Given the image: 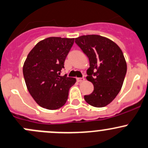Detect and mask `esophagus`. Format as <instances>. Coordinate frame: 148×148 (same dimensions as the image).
I'll list each match as a JSON object with an SVG mask.
<instances>
[{
	"label": "esophagus",
	"mask_w": 148,
	"mask_h": 148,
	"mask_svg": "<svg viewBox=\"0 0 148 148\" xmlns=\"http://www.w3.org/2000/svg\"><path fill=\"white\" fill-rule=\"evenodd\" d=\"M83 80H85V78L84 77H77V82H82L83 81Z\"/></svg>",
	"instance_id": "obj_1"
}]
</instances>
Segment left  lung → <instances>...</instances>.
I'll return each mask as SVG.
<instances>
[{"label":"left lung","mask_w":148,"mask_h":148,"mask_svg":"<svg viewBox=\"0 0 148 148\" xmlns=\"http://www.w3.org/2000/svg\"><path fill=\"white\" fill-rule=\"evenodd\" d=\"M75 42L88 58L90 68L86 79L94 86L90 94L84 96L85 101L94 107L107 106L120 91L127 73L122 49L114 42L100 35H83Z\"/></svg>","instance_id":"8db88e82"}]
</instances>
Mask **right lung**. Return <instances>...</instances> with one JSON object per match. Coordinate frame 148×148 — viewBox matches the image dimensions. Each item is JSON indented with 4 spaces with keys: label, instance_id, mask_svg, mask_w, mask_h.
Wrapping results in <instances>:
<instances>
[{
    "label": "right lung",
    "instance_id": "add662e5",
    "mask_svg": "<svg viewBox=\"0 0 148 148\" xmlns=\"http://www.w3.org/2000/svg\"><path fill=\"white\" fill-rule=\"evenodd\" d=\"M74 38L48 37L38 42L29 52L23 66L28 90L37 104L49 110L66 103L68 92L76 82L60 75Z\"/></svg>",
    "mask_w": 148,
    "mask_h": 148
}]
</instances>
